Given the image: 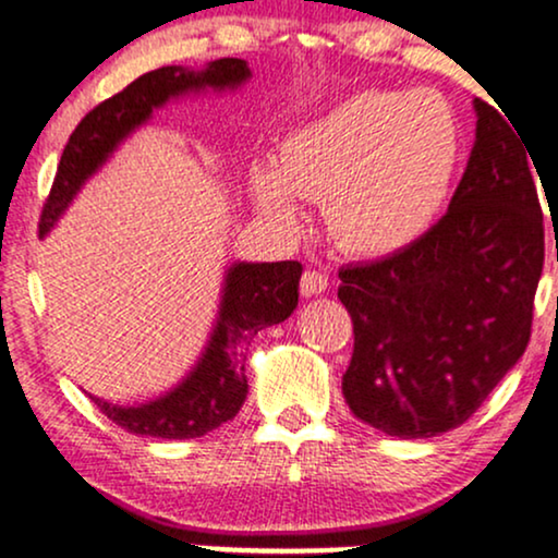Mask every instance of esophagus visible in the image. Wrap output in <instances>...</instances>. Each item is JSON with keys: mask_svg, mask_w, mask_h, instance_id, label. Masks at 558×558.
<instances>
[{"mask_svg": "<svg viewBox=\"0 0 558 558\" xmlns=\"http://www.w3.org/2000/svg\"><path fill=\"white\" fill-rule=\"evenodd\" d=\"M328 288V275L319 270H304L301 275V293L304 296H317V293H325Z\"/></svg>", "mask_w": 558, "mask_h": 558, "instance_id": "obj_1", "label": "esophagus"}]
</instances>
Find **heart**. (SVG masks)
<instances>
[{"instance_id": "obj_1", "label": "heart", "mask_w": 558, "mask_h": 558, "mask_svg": "<svg viewBox=\"0 0 558 558\" xmlns=\"http://www.w3.org/2000/svg\"><path fill=\"white\" fill-rule=\"evenodd\" d=\"M464 155V128L438 92L369 88L301 125L278 162L252 168L259 209L296 226L299 196L325 198V220L345 252H401L446 207Z\"/></svg>"}]
</instances>
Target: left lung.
<instances>
[{
    "mask_svg": "<svg viewBox=\"0 0 558 558\" xmlns=\"http://www.w3.org/2000/svg\"><path fill=\"white\" fill-rule=\"evenodd\" d=\"M475 110L477 141L448 213L412 246L338 270L354 323L345 403L386 435L464 425L533 332L546 257L535 162L511 120L483 99Z\"/></svg>",
    "mask_w": 558,
    "mask_h": 558,
    "instance_id": "1",
    "label": "left lung"
}]
</instances>
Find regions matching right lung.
<instances>
[{
    "label": "right lung",
    "mask_w": 558,
    "mask_h": 558,
    "mask_svg": "<svg viewBox=\"0 0 558 558\" xmlns=\"http://www.w3.org/2000/svg\"><path fill=\"white\" fill-rule=\"evenodd\" d=\"M246 78L248 68L239 57L215 60L202 73L168 65L144 73L128 83L120 94L96 105L62 149L52 191L38 220V235L49 233L81 183L110 157V151L133 128L149 118L155 107L165 105L170 96L198 92L204 86H239ZM299 278V262H265V265L241 262L230 267L213 341L181 386L144 407H112L94 396L92 401L118 427L151 438H202L222 422L233 420L248 393L246 375H243V362H246L243 349L262 328L283 323L296 310Z\"/></svg>",
    "instance_id": "add662e5"
}]
</instances>
